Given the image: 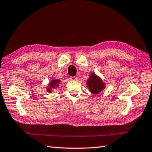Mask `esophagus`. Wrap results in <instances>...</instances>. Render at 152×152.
<instances>
[{
	"label": "esophagus",
	"instance_id": "esophagus-1",
	"mask_svg": "<svg viewBox=\"0 0 152 152\" xmlns=\"http://www.w3.org/2000/svg\"><path fill=\"white\" fill-rule=\"evenodd\" d=\"M70 80H76L77 78L76 76H72V77H70Z\"/></svg>",
	"mask_w": 152,
	"mask_h": 152
}]
</instances>
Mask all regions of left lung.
I'll list each match as a JSON object with an SVG mask.
<instances>
[{
	"mask_svg": "<svg viewBox=\"0 0 152 152\" xmlns=\"http://www.w3.org/2000/svg\"><path fill=\"white\" fill-rule=\"evenodd\" d=\"M86 85L92 94H98L105 88V83L101 78L94 72H92L86 81Z\"/></svg>",
	"mask_w": 152,
	"mask_h": 152,
	"instance_id": "left-lung-1",
	"label": "left lung"
}]
</instances>
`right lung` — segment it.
Here are the masks:
<instances>
[{
  "instance_id": "right-lung-1",
  "label": "right lung",
  "mask_w": 152,
  "mask_h": 152,
  "mask_svg": "<svg viewBox=\"0 0 152 152\" xmlns=\"http://www.w3.org/2000/svg\"><path fill=\"white\" fill-rule=\"evenodd\" d=\"M61 81L58 79H55L53 78L49 82L48 85L47 86V91L48 92H53V89H56V88H58L59 87V84Z\"/></svg>"
}]
</instances>
